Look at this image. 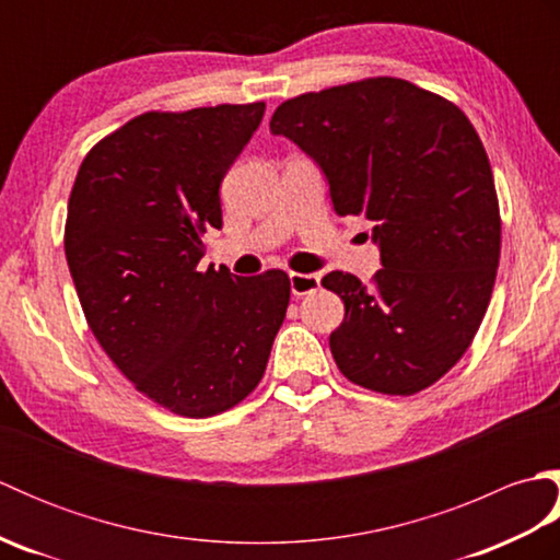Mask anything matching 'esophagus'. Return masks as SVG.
Instances as JSON below:
<instances>
[{"label":"esophagus","instance_id":"34e87169","mask_svg":"<svg viewBox=\"0 0 560 560\" xmlns=\"http://www.w3.org/2000/svg\"><path fill=\"white\" fill-rule=\"evenodd\" d=\"M289 281H291V293L293 295H305V293H313L319 287V277L317 273H299V271H291L289 273Z\"/></svg>","mask_w":560,"mask_h":560}]
</instances>
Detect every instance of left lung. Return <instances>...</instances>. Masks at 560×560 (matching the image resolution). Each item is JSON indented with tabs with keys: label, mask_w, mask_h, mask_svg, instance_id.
Returning <instances> with one entry per match:
<instances>
[{
	"label": "left lung",
	"mask_w": 560,
	"mask_h": 560,
	"mask_svg": "<svg viewBox=\"0 0 560 560\" xmlns=\"http://www.w3.org/2000/svg\"><path fill=\"white\" fill-rule=\"evenodd\" d=\"M271 135L323 168L339 217H365L380 261L371 287L329 271L343 301L329 335L339 371L383 395L438 383L477 335L501 259V211L486 149L455 103L395 77L281 103Z\"/></svg>",
	"instance_id": "8db88e82"
}]
</instances>
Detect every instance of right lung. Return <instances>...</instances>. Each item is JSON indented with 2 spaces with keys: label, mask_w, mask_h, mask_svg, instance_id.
Returning a JSON list of instances; mask_svg holds the SVG:
<instances>
[{
  "label": "right lung",
  "mask_w": 560,
  "mask_h": 560,
  "mask_svg": "<svg viewBox=\"0 0 560 560\" xmlns=\"http://www.w3.org/2000/svg\"><path fill=\"white\" fill-rule=\"evenodd\" d=\"M265 103L151 110L93 147L69 195L65 255L103 351L151 401L187 419L253 392L287 317L289 273L201 271L219 187Z\"/></svg>",
  "instance_id": "obj_1"
}]
</instances>
